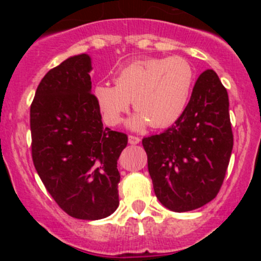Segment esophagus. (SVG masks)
Here are the masks:
<instances>
[{
	"label": "esophagus",
	"instance_id": "obj_1",
	"mask_svg": "<svg viewBox=\"0 0 261 261\" xmlns=\"http://www.w3.org/2000/svg\"><path fill=\"white\" fill-rule=\"evenodd\" d=\"M140 141H141L140 137L133 136V135L128 136V143H130V145H137V143H140Z\"/></svg>",
	"mask_w": 261,
	"mask_h": 261
}]
</instances>
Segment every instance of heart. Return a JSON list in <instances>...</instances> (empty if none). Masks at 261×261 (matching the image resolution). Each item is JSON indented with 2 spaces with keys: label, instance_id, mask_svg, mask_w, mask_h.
<instances>
[{
  "label": "heart",
  "instance_id": "b5f03b06",
  "mask_svg": "<svg viewBox=\"0 0 261 261\" xmlns=\"http://www.w3.org/2000/svg\"><path fill=\"white\" fill-rule=\"evenodd\" d=\"M195 71L181 56L147 58L130 62L114 77L115 86L97 83L93 98L110 126L122 121L131 100L139 110L128 125L140 130L148 125L168 127L180 119L187 109Z\"/></svg>",
  "mask_w": 261,
  "mask_h": 261
}]
</instances>
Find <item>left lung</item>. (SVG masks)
Returning <instances> with one entry per match:
<instances>
[{"label": "left lung", "instance_id": "8db88e82", "mask_svg": "<svg viewBox=\"0 0 261 261\" xmlns=\"http://www.w3.org/2000/svg\"><path fill=\"white\" fill-rule=\"evenodd\" d=\"M228 108L226 88L214 70H206L180 119L142 140L154 194L164 207L187 212L216 197L233 148Z\"/></svg>", "mask_w": 261, "mask_h": 261}]
</instances>
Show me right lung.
I'll use <instances>...</instances> for the list:
<instances>
[{"instance_id": "right-lung-1", "label": "right lung", "mask_w": 261, "mask_h": 261, "mask_svg": "<svg viewBox=\"0 0 261 261\" xmlns=\"http://www.w3.org/2000/svg\"><path fill=\"white\" fill-rule=\"evenodd\" d=\"M91 56L51 68L31 106L32 157L41 181L67 215L100 220L119 206L118 160L127 136L103 127L92 94Z\"/></svg>"}]
</instances>
